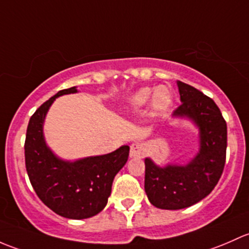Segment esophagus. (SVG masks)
<instances>
[{
	"mask_svg": "<svg viewBox=\"0 0 249 249\" xmlns=\"http://www.w3.org/2000/svg\"><path fill=\"white\" fill-rule=\"evenodd\" d=\"M145 153V146L142 142H134L130 145L129 157L130 158H140Z\"/></svg>",
	"mask_w": 249,
	"mask_h": 249,
	"instance_id": "1",
	"label": "esophagus"
}]
</instances>
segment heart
I'll use <instances>...</instances> for the list:
<instances>
[{
    "label": "heart",
    "mask_w": 249,
    "mask_h": 249,
    "mask_svg": "<svg viewBox=\"0 0 249 249\" xmlns=\"http://www.w3.org/2000/svg\"><path fill=\"white\" fill-rule=\"evenodd\" d=\"M150 101V107L155 115L166 114L173 104V94L170 89L165 85H160L152 89L150 87H142L128 98V106L130 109L138 110L147 104Z\"/></svg>",
    "instance_id": "obj_1"
}]
</instances>
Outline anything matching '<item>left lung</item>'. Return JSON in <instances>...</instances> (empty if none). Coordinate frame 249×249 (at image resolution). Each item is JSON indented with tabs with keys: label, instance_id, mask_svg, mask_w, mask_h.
Masks as SVG:
<instances>
[{
	"label": "left lung",
	"instance_id": "1",
	"mask_svg": "<svg viewBox=\"0 0 249 249\" xmlns=\"http://www.w3.org/2000/svg\"><path fill=\"white\" fill-rule=\"evenodd\" d=\"M181 106L173 119L187 120L198 130L199 148L183 163H155L145 158V193L153 206L181 210L209 196L222 176L227 151V124L219 107L196 87L178 81Z\"/></svg>",
	"mask_w": 249,
	"mask_h": 249
}]
</instances>
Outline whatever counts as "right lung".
I'll return each mask as SVG.
<instances>
[{
    "mask_svg": "<svg viewBox=\"0 0 249 249\" xmlns=\"http://www.w3.org/2000/svg\"><path fill=\"white\" fill-rule=\"evenodd\" d=\"M76 86L57 92L42 104L27 125L25 163L33 189L50 210L69 219H85L107 206L116 174L124 166L129 146L107 155L63 160L47 143L44 122L56 98L78 93Z\"/></svg>",
    "mask_w": 249,
    "mask_h": 249,
    "instance_id": "obj_1",
    "label": "right lung"
}]
</instances>
